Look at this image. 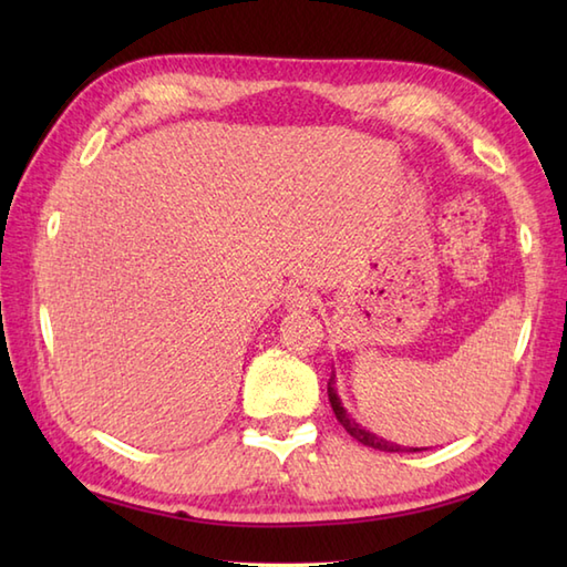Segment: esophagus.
Wrapping results in <instances>:
<instances>
[{
  "mask_svg": "<svg viewBox=\"0 0 567 567\" xmlns=\"http://www.w3.org/2000/svg\"><path fill=\"white\" fill-rule=\"evenodd\" d=\"M285 307L290 311H307L315 307V295H311L307 287H287Z\"/></svg>",
  "mask_w": 567,
  "mask_h": 567,
  "instance_id": "esophagus-1",
  "label": "esophagus"
}]
</instances>
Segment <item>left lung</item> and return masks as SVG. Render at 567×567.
<instances>
[{
  "mask_svg": "<svg viewBox=\"0 0 567 567\" xmlns=\"http://www.w3.org/2000/svg\"><path fill=\"white\" fill-rule=\"evenodd\" d=\"M336 375L331 372V380H329V402H331V409H333V414H336V419L341 421V426L351 433V436L355 439V441H360L363 445H368V449H375V451H384V453H416V451H424V449H406V445H396V443H392V441H388V439H382V436H378V433H372V431H368V429H363L360 424H355V419H351L348 416V412H346V406H343V402H341V396H339V392H336Z\"/></svg>",
  "mask_w": 567,
  "mask_h": 567,
  "instance_id": "1",
  "label": "left lung"
}]
</instances>
